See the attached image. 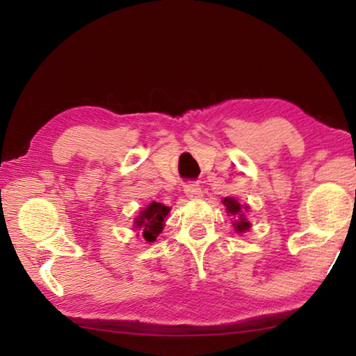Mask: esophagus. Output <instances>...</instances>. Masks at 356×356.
Returning a JSON list of instances; mask_svg holds the SVG:
<instances>
[{
    "label": "esophagus",
    "instance_id": "obj_1",
    "mask_svg": "<svg viewBox=\"0 0 356 356\" xmlns=\"http://www.w3.org/2000/svg\"><path fill=\"white\" fill-rule=\"evenodd\" d=\"M184 193L186 197H190V200H197V197L202 196V188L197 182H190L184 185Z\"/></svg>",
    "mask_w": 356,
    "mask_h": 356
}]
</instances>
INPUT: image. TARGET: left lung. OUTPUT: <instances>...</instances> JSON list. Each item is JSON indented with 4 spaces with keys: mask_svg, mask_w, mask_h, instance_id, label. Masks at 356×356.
I'll use <instances>...</instances> for the list:
<instances>
[{
    "mask_svg": "<svg viewBox=\"0 0 356 356\" xmlns=\"http://www.w3.org/2000/svg\"><path fill=\"white\" fill-rule=\"evenodd\" d=\"M222 204L226 206L227 213L232 216V220H234L232 226H234V229H236V232L242 234L245 231H248L251 225L245 216V210H248V206H245V204L242 206V204H240L236 197H225V200H222Z\"/></svg>",
    "mask_w": 356,
    "mask_h": 356,
    "instance_id": "left-lung-1",
    "label": "left lung"
}]
</instances>
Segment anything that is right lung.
<instances>
[{
  "label": "right lung",
  "instance_id": "1",
  "mask_svg": "<svg viewBox=\"0 0 356 356\" xmlns=\"http://www.w3.org/2000/svg\"><path fill=\"white\" fill-rule=\"evenodd\" d=\"M170 207L163 206L161 202H155L152 201L149 206L141 210L140 216L135 218V229L141 231L143 238L146 242L152 243L156 240V237L160 236L161 231H163L165 226V218L166 215L170 213Z\"/></svg>",
  "mask_w": 356,
  "mask_h": 356
}]
</instances>
